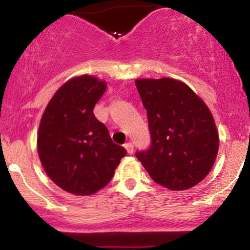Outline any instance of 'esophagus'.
I'll return each mask as SVG.
<instances>
[{"mask_svg": "<svg viewBox=\"0 0 250 250\" xmlns=\"http://www.w3.org/2000/svg\"><path fill=\"white\" fill-rule=\"evenodd\" d=\"M125 148L127 149V151H128V154H133V151H134V145L131 142H127L125 145Z\"/></svg>", "mask_w": 250, "mask_h": 250, "instance_id": "34e87169", "label": "esophagus"}]
</instances>
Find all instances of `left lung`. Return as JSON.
<instances>
[{
	"label": "left lung",
	"mask_w": 250,
	"mask_h": 250,
	"mask_svg": "<svg viewBox=\"0 0 250 250\" xmlns=\"http://www.w3.org/2000/svg\"><path fill=\"white\" fill-rule=\"evenodd\" d=\"M147 109L150 147L136 157L155 182L189 189L207 176L219 150V133L206 103L183 82L163 77L136 80Z\"/></svg>",
	"instance_id": "1"
}]
</instances>
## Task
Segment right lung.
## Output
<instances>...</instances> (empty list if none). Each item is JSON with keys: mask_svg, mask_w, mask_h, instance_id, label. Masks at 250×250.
I'll use <instances>...</instances> for the list:
<instances>
[{"mask_svg": "<svg viewBox=\"0 0 250 250\" xmlns=\"http://www.w3.org/2000/svg\"><path fill=\"white\" fill-rule=\"evenodd\" d=\"M105 88V82L94 76L74 77L56 91L43 113L37 135L40 160L48 176L68 193H96L127 155L94 115Z\"/></svg>", "mask_w": 250, "mask_h": 250, "instance_id": "obj_1", "label": "right lung"}]
</instances>
